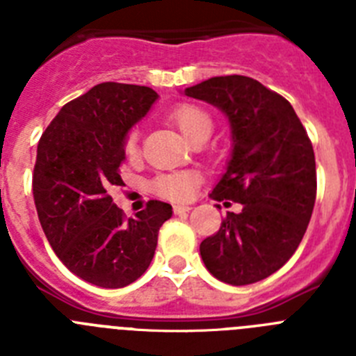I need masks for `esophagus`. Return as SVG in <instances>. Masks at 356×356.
I'll list each match as a JSON object with an SVG mask.
<instances>
[{"mask_svg": "<svg viewBox=\"0 0 356 356\" xmlns=\"http://www.w3.org/2000/svg\"><path fill=\"white\" fill-rule=\"evenodd\" d=\"M191 212V207L187 205H175V213L176 216H184V213Z\"/></svg>", "mask_w": 356, "mask_h": 356, "instance_id": "1", "label": "esophagus"}]
</instances>
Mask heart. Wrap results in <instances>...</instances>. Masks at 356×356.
I'll list each match as a JSON object with an SVG mask.
<instances>
[{"label": "heart", "instance_id": "1", "mask_svg": "<svg viewBox=\"0 0 356 356\" xmlns=\"http://www.w3.org/2000/svg\"><path fill=\"white\" fill-rule=\"evenodd\" d=\"M169 121L196 146L205 143L213 131V118L209 110L197 103H178L169 110ZM140 151V131L139 128H130L122 135V153L130 160L139 156ZM200 184V176L191 171H172L162 172L153 180L151 188L159 196L171 201H187L193 197Z\"/></svg>", "mask_w": 356, "mask_h": 356}]
</instances>
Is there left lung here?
<instances>
[{
    "label": "left lung",
    "mask_w": 356,
    "mask_h": 356,
    "mask_svg": "<svg viewBox=\"0 0 356 356\" xmlns=\"http://www.w3.org/2000/svg\"><path fill=\"white\" fill-rule=\"evenodd\" d=\"M185 94L228 115L234 151L210 197L242 205L201 242V259L225 284L260 282L294 254L312 217L317 194L312 143L291 103L250 76L210 78Z\"/></svg>",
    "instance_id": "8db88e82"
}]
</instances>
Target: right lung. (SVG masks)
Returning a JSON list of instances; mask_svg holds the SVG:
<instances>
[{
	"instance_id": "obj_1",
	"label": "right lung",
	"mask_w": 356,
	"mask_h": 356,
	"mask_svg": "<svg viewBox=\"0 0 356 356\" xmlns=\"http://www.w3.org/2000/svg\"><path fill=\"white\" fill-rule=\"evenodd\" d=\"M156 92L105 81L62 106L44 130L33 168V200L46 238L69 271L103 289L146 273L172 207L149 200L128 219L108 191L121 180L122 135L146 115Z\"/></svg>"
}]
</instances>
